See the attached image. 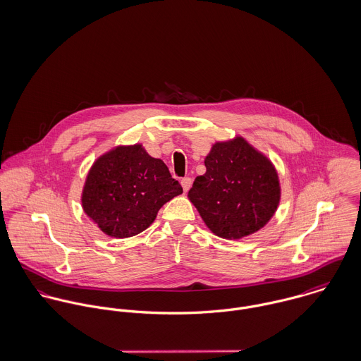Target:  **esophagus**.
Segmentation results:
<instances>
[{
  "instance_id": "obj_1",
  "label": "esophagus",
  "mask_w": 361,
  "mask_h": 361,
  "mask_svg": "<svg viewBox=\"0 0 361 361\" xmlns=\"http://www.w3.org/2000/svg\"><path fill=\"white\" fill-rule=\"evenodd\" d=\"M192 178H189V176H186V178H183L182 180H180V183H182V188H183V190L185 192H188L189 189H190V186H192Z\"/></svg>"
}]
</instances>
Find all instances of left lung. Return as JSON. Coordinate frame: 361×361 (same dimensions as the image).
Wrapping results in <instances>:
<instances>
[{
	"label": "left lung",
	"mask_w": 361,
	"mask_h": 361,
	"mask_svg": "<svg viewBox=\"0 0 361 361\" xmlns=\"http://www.w3.org/2000/svg\"><path fill=\"white\" fill-rule=\"evenodd\" d=\"M204 164L189 199L216 236L240 239L271 219L281 197L278 175L245 139L215 143Z\"/></svg>",
	"instance_id": "8db88e82"
}]
</instances>
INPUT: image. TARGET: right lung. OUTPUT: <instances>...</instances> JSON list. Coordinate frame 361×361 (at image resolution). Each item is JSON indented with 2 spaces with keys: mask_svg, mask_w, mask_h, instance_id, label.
I'll return each instance as SVG.
<instances>
[{
  "mask_svg": "<svg viewBox=\"0 0 361 361\" xmlns=\"http://www.w3.org/2000/svg\"><path fill=\"white\" fill-rule=\"evenodd\" d=\"M182 192L161 159L140 145L122 146L94 162L82 204L105 235L130 238L147 229L158 209Z\"/></svg>",
  "mask_w": 361,
  "mask_h": 361,
  "instance_id": "add662e5",
  "label": "right lung"
}]
</instances>
